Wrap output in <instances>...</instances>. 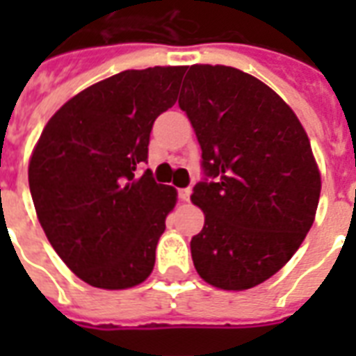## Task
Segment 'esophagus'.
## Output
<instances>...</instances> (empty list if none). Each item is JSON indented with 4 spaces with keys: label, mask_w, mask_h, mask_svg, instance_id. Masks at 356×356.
Instances as JSON below:
<instances>
[{
    "label": "esophagus",
    "mask_w": 356,
    "mask_h": 356,
    "mask_svg": "<svg viewBox=\"0 0 356 356\" xmlns=\"http://www.w3.org/2000/svg\"><path fill=\"white\" fill-rule=\"evenodd\" d=\"M177 194H179V200H181V201H188L190 200V194H192V190H190V188H181L177 192Z\"/></svg>",
    "instance_id": "obj_1"
}]
</instances>
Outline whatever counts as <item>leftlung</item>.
I'll return each instance as SVG.
<instances>
[{
    "instance_id": "left-lung-1",
    "label": "left lung",
    "mask_w": 356,
    "mask_h": 356,
    "mask_svg": "<svg viewBox=\"0 0 356 356\" xmlns=\"http://www.w3.org/2000/svg\"><path fill=\"white\" fill-rule=\"evenodd\" d=\"M179 107L201 145L192 203L205 225L190 242L200 277L248 290L275 275L312 227L321 177L309 136L270 86L231 66L194 64Z\"/></svg>"
}]
</instances>
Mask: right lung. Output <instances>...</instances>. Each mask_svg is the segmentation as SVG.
Instances as JSON below:
<instances>
[{"instance_id": "obj_1", "label": "right lung", "mask_w": 356, "mask_h": 356, "mask_svg": "<svg viewBox=\"0 0 356 356\" xmlns=\"http://www.w3.org/2000/svg\"><path fill=\"white\" fill-rule=\"evenodd\" d=\"M186 66L125 70L64 103L42 131L29 188L47 240L90 286L144 282L177 190L138 168L156 116L177 102Z\"/></svg>"}]
</instances>
